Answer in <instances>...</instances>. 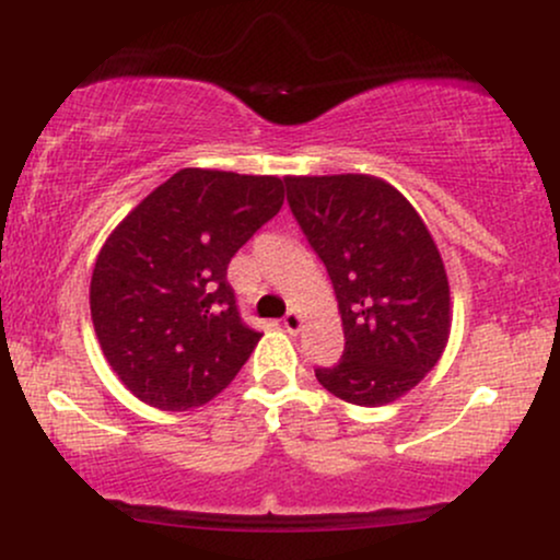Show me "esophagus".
<instances>
[{
  "instance_id": "34e87169",
  "label": "esophagus",
  "mask_w": 560,
  "mask_h": 560,
  "mask_svg": "<svg viewBox=\"0 0 560 560\" xmlns=\"http://www.w3.org/2000/svg\"><path fill=\"white\" fill-rule=\"evenodd\" d=\"M302 324H305V318H302V313L298 311H289L284 320H281V326H284L289 334H298L302 329Z\"/></svg>"
}]
</instances>
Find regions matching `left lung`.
<instances>
[{"mask_svg":"<svg viewBox=\"0 0 560 560\" xmlns=\"http://www.w3.org/2000/svg\"><path fill=\"white\" fill-rule=\"evenodd\" d=\"M287 202L329 271L345 352L316 369L339 400L378 408L421 382L445 352L450 284L413 205L365 173L287 176Z\"/></svg>","mask_w":560,"mask_h":560,"instance_id":"1","label":"left lung"}]
</instances>
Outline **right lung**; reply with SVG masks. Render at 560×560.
<instances>
[{
    "label": "right lung",
    "instance_id": "1",
    "mask_svg": "<svg viewBox=\"0 0 560 560\" xmlns=\"http://www.w3.org/2000/svg\"><path fill=\"white\" fill-rule=\"evenodd\" d=\"M281 205L279 176L184 168L102 244L89 287L94 331L141 402L197 408L240 374L262 334L242 324L226 271Z\"/></svg>",
    "mask_w": 560,
    "mask_h": 560
}]
</instances>
